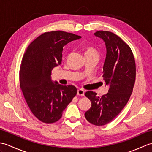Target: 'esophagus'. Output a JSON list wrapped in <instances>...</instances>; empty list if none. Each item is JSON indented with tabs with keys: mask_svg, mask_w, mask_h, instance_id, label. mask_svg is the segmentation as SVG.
<instances>
[{
	"mask_svg": "<svg viewBox=\"0 0 152 152\" xmlns=\"http://www.w3.org/2000/svg\"><path fill=\"white\" fill-rule=\"evenodd\" d=\"M84 93H85V91L83 89H79L77 91V95L79 96H84Z\"/></svg>",
	"mask_w": 152,
	"mask_h": 152,
	"instance_id": "34e87169",
	"label": "esophagus"
}]
</instances>
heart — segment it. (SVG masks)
Instances as JSON below:
<instances>
[{"instance_id": "obj_1", "label": "heart", "mask_w": 152, "mask_h": 152, "mask_svg": "<svg viewBox=\"0 0 152 152\" xmlns=\"http://www.w3.org/2000/svg\"><path fill=\"white\" fill-rule=\"evenodd\" d=\"M84 52H85V56H94V55H96V56H99L97 51L95 49V48L92 46H87L84 49Z\"/></svg>"}]
</instances>
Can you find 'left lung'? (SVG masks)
Here are the masks:
<instances>
[{
    "instance_id": "1",
    "label": "left lung",
    "mask_w": 152,
    "mask_h": 152,
    "mask_svg": "<svg viewBox=\"0 0 152 152\" xmlns=\"http://www.w3.org/2000/svg\"><path fill=\"white\" fill-rule=\"evenodd\" d=\"M95 35L105 42L102 78L109 89L101 97L92 91L85 93L91 102L85 117L93 125L101 126L112 121L127 104L134 85L136 64L131 48L118 35L104 31H96Z\"/></svg>"
}]
</instances>
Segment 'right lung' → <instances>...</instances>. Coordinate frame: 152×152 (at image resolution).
<instances>
[{
    "label": "right lung",
    "instance_id": "1",
    "mask_svg": "<svg viewBox=\"0 0 152 152\" xmlns=\"http://www.w3.org/2000/svg\"><path fill=\"white\" fill-rule=\"evenodd\" d=\"M81 38L62 31L46 32L32 42L23 57L20 88L32 113L45 124L59 120L76 95L75 86L53 82L51 73L61 63L64 46Z\"/></svg>",
    "mask_w": 152,
    "mask_h": 152
}]
</instances>
